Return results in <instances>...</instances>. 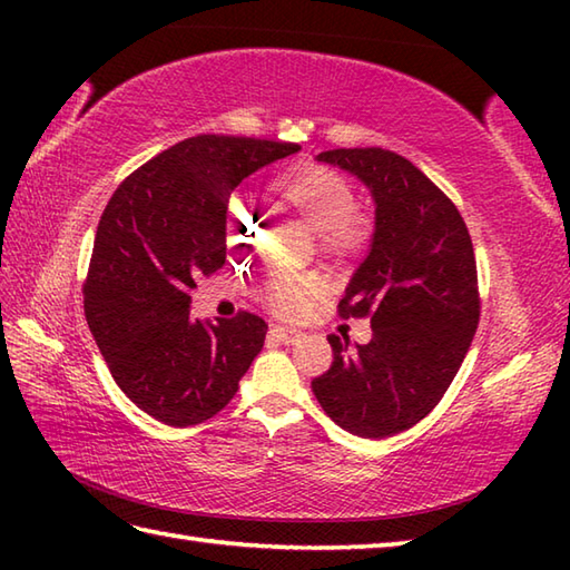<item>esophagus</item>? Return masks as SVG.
<instances>
[{"mask_svg": "<svg viewBox=\"0 0 570 570\" xmlns=\"http://www.w3.org/2000/svg\"><path fill=\"white\" fill-rule=\"evenodd\" d=\"M272 335L276 337V341H282V343H286V345H294V343H298L301 331H296V328H286V325H274V328H272Z\"/></svg>", "mask_w": 570, "mask_h": 570, "instance_id": "esophagus-1", "label": "esophagus"}]
</instances>
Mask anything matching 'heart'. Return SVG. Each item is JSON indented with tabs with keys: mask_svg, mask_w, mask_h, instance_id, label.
Wrapping results in <instances>:
<instances>
[{
	"mask_svg": "<svg viewBox=\"0 0 570 570\" xmlns=\"http://www.w3.org/2000/svg\"><path fill=\"white\" fill-rule=\"evenodd\" d=\"M276 196L292 208L311 229H316L321 245L333 254H355L367 245L370 220L355 208V193L347 180L325 166H298L276 180ZM257 223L242 203H233L225 217V242L242 252L254 245ZM316 274H276L266 286V298L274 311L292 316L306 306L318 292Z\"/></svg>",
	"mask_w": 570,
	"mask_h": 570,
	"instance_id": "heart-1",
	"label": "heart"
}]
</instances>
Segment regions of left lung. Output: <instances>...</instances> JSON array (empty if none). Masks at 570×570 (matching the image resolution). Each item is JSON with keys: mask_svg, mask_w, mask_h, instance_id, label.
Masks as SVG:
<instances>
[{"mask_svg": "<svg viewBox=\"0 0 570 570\" xmlns=\"http://www.w3.org/2000/svg\"><path fill=\"white\" fill-rule=\"evenodd\" d=\"M318 161L374 198L370 252L337 304L343 318L370 316L372 341L350 350L328 335L333 365L311 390L341 429L386 439L429 416L463 365L480 321L475 252L453 200L404 156L365 147Z\"/></svg>", "mask_w": 570, "mask_h": 570, "instance_id": "8db88e82", "label": "left lung"}]
</instances>
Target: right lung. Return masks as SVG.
Instances as JSON below:
<instances>
[{
  "mask_svg": "<svg viewBox=\"0 0 570 570\" xmlns=\"http://www.w3.org/2000/svg\"><path fill=\"white\" fill-rule=\"evenodd\" d=\"M298 149L198 135L139 166L107 203L82 286L85 318L119 390L166 426L213 419L259 355V316L193 321L190 288L223 269L229 193Z\"/></svg>",
  "mask_w": 570,
  "mask_h": 570,
  "instance_id": "1",
  "label": "right lung"
}]
</instances>
